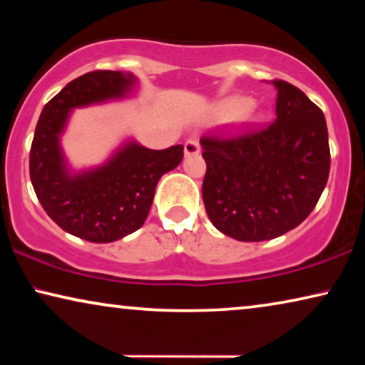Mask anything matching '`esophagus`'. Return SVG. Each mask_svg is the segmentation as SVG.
Masks as SVG:
<instances>
[{
  "mask_svg": "<svg viewBox=\"0 0 365 365\" xmlns=\"http://www.w3.org/2000/svg\"><path fill=\"white\" fill-rule=\"evenodd\" d=\"M199 151H201V146H199L196 139H187V141L184 143V154H186V156H192V154H197Z\"/></svg>",
  "mask_w": 365,
  "mask_h": 365,
  "instance_id": "1",
  "label": "esophagus"
}]
</instances>
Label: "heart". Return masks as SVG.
I'll list each match as a JSON object with an SVG mask.
<instances>
[{
	"instance_id": "obj_1",
	"label": "heart",
	"mask_w": 365,
	"mask_h": 365,
	"mask_svg": "<svg viewBox=\"0 0 365 365\" xmlns=\"http://www.w3.org/2000/svg\"><path fill=\"white\" fill-rule=\"evenodd\" d=\"M249 106H251V101L246 98H229L219 104L217 116L221 119H234L246 113Z\"/></svg>"
}]
</instances>
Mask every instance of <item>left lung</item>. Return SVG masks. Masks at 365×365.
Listing matches in <instances>:
<instances>
[{
	"label": "left lung",
	"mask_w": 365,
	"mask_h": 365,
	"mask_svg": "<svg viewBox=\"0 0 365 365\" xmlns=\"http://www.w3.org/2000/svg\"><path fill=\"white\" fill-rule=\"evenodd\" d=\"M271 84L277 89L272 123L201 138L207 216L222 234L244 242L297 227L316 207L331 169L321 108L291 83Z\"/></svg>",
	"instance_id": "obj_1"
}]
</instances>
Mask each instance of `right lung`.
<instances>
[{
    "instance_id": "1",
    "label": "right lung",
    "mask_w": 365,
    "mask_h": 365,
    "mask_svg": "<svg viewBox=\"0 0 365 365\" xmlns=\"http://www.w3.org/2000/svg\"><path fill=\"white\" fill-rule=\"evenodd\" d=\"M133 74L98 69L68 83L43 108L29 151V178L49 217L63 231L89 242H113L138 231L151 209L163 174L184 158V146L148 149L129 143L104 166L71 176L59 134L73 108L121 98Z\"/></svg>"
}]
</instances>
